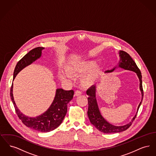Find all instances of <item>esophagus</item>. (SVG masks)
<instances>
[{"label": "esophagus", "instance_id": "esophagus-1", "mask_svg": "<svg viewBox=\"0 0 156 156\" xmlns=\"http://www.w3.org/2000/svg\"><path fill=\"white\" fill-rule=\"evenodd\" d=\"M82 94V92L80 90H76L75 92V96H80Z\"/></svg>", "mask_w": 156, "mask_h": 156}]
</instances>
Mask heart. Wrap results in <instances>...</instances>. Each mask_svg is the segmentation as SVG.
<instances>
[{
	"instance_id": "1",
	"label": "heart",
	"mask_w": 156,
	"mask_h": 156,
	"mask_svg": "<svg viewBox=\"0 0 156 156\" xmlns=\"http://www.w3.org/2000/svg\"><path fill=\"white\" fill-rule=\"evenodd\" d=\"M98 68L94 65V63L90 61H82L69 65L67 67L68 73L70 75L82 74L80 81L82 85L85 87L90 86L97 80L98 75ZM60 77L62 80L69 78V76L66 74L60 75Z\"/></svg>"
}]
</instances>
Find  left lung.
<instances>
[{
	"instance_id": "1",
	"label": "left lung",
	"mask_w": 156,
	"mask_h": 156,
	"mask_svg": "<svg viewBox=\"0 0 156 156\" xmlns=\"http://www.w3.org/2000/svg\"><path fill=\"white\" fill-rule=\"evenodd\" d=\"M119 56L120 61L119 62V67L123 68L126 70H130L133 71L137 74V76L139 77L140 81V89L141 92V101L139 105L137 108V112L134 116L132 121L123 126H114L108 122L105 119L102 117L99 111L97 99H96V87L95 85L92 86L90 88L87 90V94L89 96L88 98V116L89 120L92 125L95 126L97 129L101 132L104 133H119L127 130L130 126L132 125V122L136 118L137 116V113L140 108L141 104L143 98V90L142 87V76L141 72L139 68L137 66L136 64L134 61L133 59L130 56V55L124 51H119ZM116 67L113 68L111 70H108L105 71V73H111L113 71Z\"/></svg>"
}]
</instances>
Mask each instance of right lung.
Here are the masks:
<instances>
[{
  "label": "right lung",
  "instance_id": "add662e5",
  "mask_svg": "<svg viewBox=\"0 0 156 156\" xmlns=\"http://www.w3.org/2000/svg\"><path fill=\"white\" fill-rule=\"evenodd\" d=\"M44 48V47H38L31 50L17 62L13 73V80L24 67L30 65L41 57V51ZM74 94L73 90L57 89L54 99L48 109L37 117L29 118L21 113L16 105L13 96V83L10 89V98L19 118L24 125L40 132L52 131L61 125L67 113V105L73 98Z\"/></svg>",
  "mask_w": 156,
  "mask_h": 156
}]
</instances>
